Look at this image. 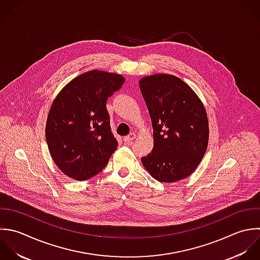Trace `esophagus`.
I'll return each mask as SVG.
<instances>
[{
    "instance_id": "34e87169",
    "label": "esophagus",
    "mask_w": 260,
    "mask_h": 260,
    "mask_svg": "<svg viewBox=\"0 0 260 260\" xmlns=\"http://www.w3.org/2000/svg\"><path fill=\"white\" fill-rule=\"evenodd\" d=\"M136 137H137V135L134 134V133H132V134H129L128 136H126V137L123 138V142H124L125 144H127V145H131V144L133 143V141L136 139Z\"/></svg>"
}]
</instances>
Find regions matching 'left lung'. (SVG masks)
I'll use <instances>...</instances> for the list:
<instances>
[{"instance_id":"8db88e82","label":"left lung","mask_w":260,"mask_h":260,"mask_svg":"<svg viewBox=\"0 0 260 260\" xmlns=\"http://www.w3.org/2000/svg\"><path fill=\"white\" fill-rule=\"evenodd\" d=\"M154 129V148L142 157L144 167L158 181L188 177L201 163L209 143L206 109L181 79L165 74L140 81Z\"/></svg>"}]
</instances>
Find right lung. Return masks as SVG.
Returning <instances> with one entry per match:
<instances>
[{"mask_svg":"<svg viewBox=\"0 0 260 260\" xmlns=\"http://www.w3.org/2000/svg\"><path fill=\"white\" fill-rule=\"evenodd\" d=\"M123 82L120 75L90 71L72 80L53 101L45 137L54 163L69 177L97 175L116 150L106 102Z\"/></svg>","mask_w":260,"mask_h":260,"instance_id":"right-lung-1","label":"right lung"}]
</instances>
